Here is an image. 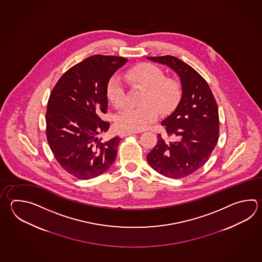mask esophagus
<instances>
[{
    "mask_svg": "<svg viewBox=\"0 0 262 262\" xmlns=\"http://www.w3.org/2000/svg\"><path fill=\"white\" fill-rule=\"evenodd\" d=\"M134 134H136V133H134V132H123V133L119 134V136H120L121 138H124V137H126V136L134 135Z\"/></svg>",
    "mask_w": 262,
    "mask_h": 262,
    "instance_id": "esophagus-1",
    "label": "esophagus"
}]
</instances>
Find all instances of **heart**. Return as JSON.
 Returning a JSON list of instances; mask_svg holds the SVG:
<instances>
[{"instance_id": "b5f03b06", "label": "heart", "mask_w": 262, "mask_h": 262, "mask_svg": "<svg viewBox=\"0 0 262 262\" xmlns=\"http://www.w3.org/2000/svg\"><path fill=\"white\" fill-rule=\"evenodd\" d=\"M127 79L144 90L142 98L144 106L125 107L115 117V126L120 130L140 132L155 121L159 111H170L176 105L180 91L171 78H166L163 71L152 63H141L128 71ZM125 85L118 75H113L106 85V96L114 106L121 107L125 102Z\"/></svg>"}]
</instances>
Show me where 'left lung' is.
Returning <instances> with one entry per match:
<instances>
[{
	"label": "left lung",
	"mask_w": 262,
	"mask_h": 262,
	"mask_svg": "<svg viewBox=\"0 0 262 262\" xmlns=\"http://www.w3.org/2000/svg\"><path fill=\"white\" fill-rule=\"evenodd\" d=\"M177 73L182 95L174 111L162 125L174 141L158 134V142L146 156L149 165L160 174L179 179L203 167L219 141V107L202 75L173 56L146 57Z\"/></svg>",
	"instance_id": "1"
}]
</instances>
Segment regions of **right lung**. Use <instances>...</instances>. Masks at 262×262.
Returning a JSON list of instances; mask_svg holds the SVG:
<instances>
[{
	"label": "right lung",
	"instance_id": "add662e5",
	"mask_svg": "<svg viewBox=\"0 0 262 262\" xmlns=\"http://www.w3.org/2000/svg\"><path fill=\"white\" fill-rule=\"evenodd\" d=\"M128 59L95 55L70 68L54 86L46 122L49 147L59 165L76 178L99 177L117 158L120 138L103 142L109 122L101 119L107 110L106 85Z\"/></svg>",
	"mask_w": 262,
	"mask_h": 262
}]
</instances>
